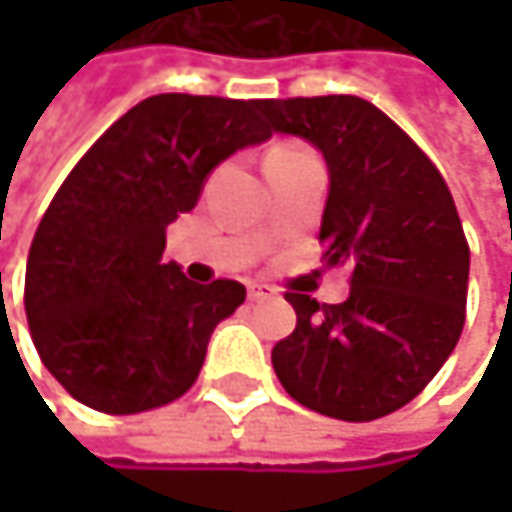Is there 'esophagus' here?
Returning <instances> with one entry per match:
<instances>
[{
	"mask_svg": "<svg viewBox=\"0 0 512 512\" xmlns=\"http://www.w3.org/2000/svg\"><path fill=\"white\" fill-rule=\"evenodd\" d=\"M275 296V287L263 284V281H249V299L263 302V299H272Z\"/></svg>",
	"mask_w": 512,
	"mask_h": 512,
	"instance_id": "esophagus-1",
	"label": "esophagus"
}]
</instances>
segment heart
I'll return each mask as SVG.
<instances>
[{
	"label": "heart",
	"instance_id": "obj_1",
	"mask_svg": "<svg viewBox=\"0 0 512 512\" xmlns=\"http://www.w3.org/2000/svg\"><path fill=\"white\" fill-rule=\"evenodd\" d=\"M281 148H290V145H281Z\"/></svg>",
	"mask_w": 512,
	"mask_h": 512
}]
</instances>
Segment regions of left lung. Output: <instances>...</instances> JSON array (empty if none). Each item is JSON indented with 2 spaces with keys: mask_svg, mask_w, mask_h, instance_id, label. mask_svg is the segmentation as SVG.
<instances>
[{
  "mask_svg": "<svg viewBox=\"0 0 512 512\" xmlns=\"http://www.w3.org/2000/svg\"><path fill=\"white\" fill-rule=\"evenodd\" d=\"M269 136L314 145L329 168L320 246L353 269L350 296L284 293L296 329L272 350L284 391L329 418L397 412L439 373L465 323L468 243L439 168L353 94L257 100Z\"/></svg>",
  "mask_w": 512,
  "mask_h": 512,
  "instance_id": "1",
  "label": "left lung"
}]
</instances>
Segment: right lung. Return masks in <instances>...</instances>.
<instances>
[{
	"mask_svg": "<svg viewBox=\"0 0 512 512\" xmlns=\"http://www.w3.org/2000/svg\"><path fill=\"white\" fill-rule=\"evenodd\" d=\"M266 139L257 100L156 94L76 162L26 263L32 341L70 397L136 415L192 388L246 287L195 284L162 263L165 228L198 204L219 162Z\"/></svg>",
	"mask_w": 512,
	"mask_h": 512,
	"instance_id": "1",
	"label": "right lung"
}]
</instances>
